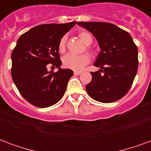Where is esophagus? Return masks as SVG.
<instances>
[{"label": "esophagus", "instance_id": "1", "mask_svg": "<svg viewBox=\"0 0 151 151\" xmlns=\"http://www.w3.org/2000/svg\"><path fill=\"white\" fill-rule=\"evenodd\" d=\"M81 71H74L73 72V73H74V75H80V74H81Z\"/></svg>", "mask_w": 151, "mask_h": 151}]
</instances>
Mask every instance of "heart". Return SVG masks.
<instances>
[{
	"label": "heart",
	"instance_id": "obj_1",
	"mask_svg": "<svg viewBox=\"0 0 151 151\" xmlns=\"http://www.w3.org/2000/svg\"><path fill=\"white\" fill-rule=\"evenodd\" d=\"M79 38L86 45L92 43V35L86 31H81L78 34ZM66 37H63L59 43V51L64 52L66 50ZM90 61L89 56L87 54L73 55L67 54L63 58V64L66 68L71 69L73 70H81Z\"/></svg>",
	"mask_w": 151,
	"mask_h": 151
}]
</instances>
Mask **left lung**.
I'll return each instance as SVG.
<instances>
[{
    "label": "left lung",
    "mask_w": 151,
    "mask_h": 151,
    "mask_svg": "<svg viewBox=\"0 0 151 151\" xmlns=\"http://www.w3.org/2000/svg\"><path fill=\"white\" fill-rule=\"evenodd\" d=\"M78 26L91 32L101 51L91 72L92 81L86 91L95 100L111 103L118 100L130 89L138 70V49L130 34L109 22H78Z\"/></svg>",
    "instance_id": "obj_1"
}]
</instances>
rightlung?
<instances>
[{"instance_id": "1", "label": "right lung", "mask_w": 151, "mask_h": 151, "mask_svg": "<svg viewBox=\"0 0 151 151\" xmlns=\"http://www.w3.org/2000/svg\"><path fill=\"white\" fill-rule=\"evenodd\" d=\"M75 24L40 25L18 39L12 53V77L20 94L32 105L48 107L63 96L73 72L60 67L59 43ZM48 65L56 67L58 71H48Z\"/></svg>"}]
</instances>
